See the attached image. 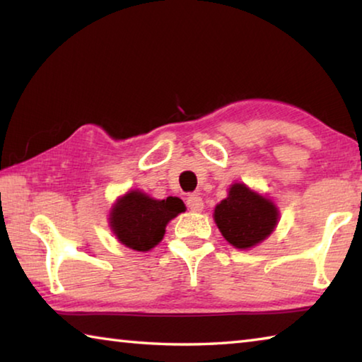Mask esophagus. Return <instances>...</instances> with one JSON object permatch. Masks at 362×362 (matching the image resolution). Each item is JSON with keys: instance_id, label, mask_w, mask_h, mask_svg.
Segmentation results:
<instances>
[{"instance_id": "obj_1", "label": "esophagus", "mask_w": 362, "mask_h": 362, "mask_svg": "<svg viewBox=\"0 0 362 362\" xmlns=\"http://www.w3.org/2000/svg\"><path fill=\"white\" fill-rule=\"evenodd\" d=\"M187 206L189 211L193 212H201L204 209V201L198 194H189L187 198Z\"/></svg>"}]
</instances>
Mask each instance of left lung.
<instances>
[{"mask_svg":"<svg viewBox=\"0 0 362 362\" xmlns=\"http://www.w3.org/2000/svg\"><path fill=\"white\" fill-rule=\"evenodd\" d=\"M214 222L233 247L247 250L267 240L279 222V209L272 198L235 182L226 198L214 209Z\"/></svg>","mask_w":362,"mask_h":362,"instance_id":"obj_1","label":"left lung"}]
</instances>
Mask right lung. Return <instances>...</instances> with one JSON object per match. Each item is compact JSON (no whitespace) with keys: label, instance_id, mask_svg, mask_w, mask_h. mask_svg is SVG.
<instances>
[{"label":"right lung","instance_id":"obj_1","mask_svg":"<svg viewBox=\"0 0 362 362\" xmlns=\"http://www.w3.org/2000/svg\"><path fill=\"white\" fill-rule=\"evenodd\" d=\"M177 196L155 199L142 189H129L115 201L108 214V225L122 246L137 252H148L158 246L170 220L185 212Z\"/></svg>","mask_w":362,"mask_h":362}]
</instances>
